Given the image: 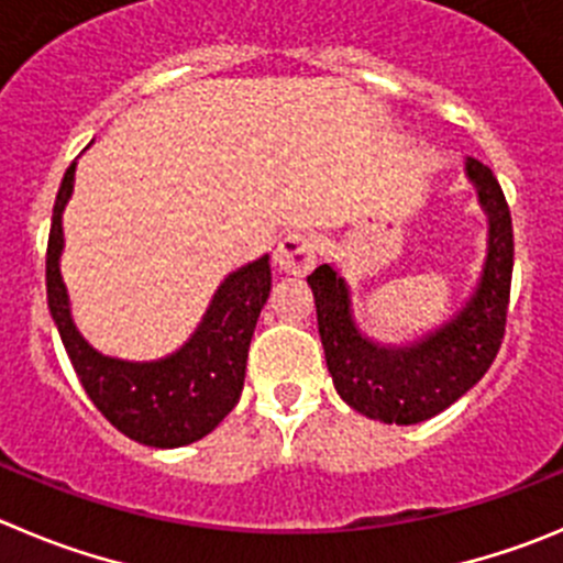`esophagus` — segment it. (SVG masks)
Listing matches in <instances>:
<instances>
[{
  "instance_id": "obj_1",
  "label": "esophagus",
  "mask_w": 563,
  "mask_h": 563,
  "mask_svg": "<svg viewBox=\"0 0 563 563\" xmlns=\"http://www.w3.org/2000/svg\"><path fill=\"white\" fill-rule=\"evenodd\" d=\"M319 244L311 233H302V230H291V233L283 235L277 241L275 250V264L280 266V272L286 275H306L317 264Z\"/></svg>"
}]
</instances>
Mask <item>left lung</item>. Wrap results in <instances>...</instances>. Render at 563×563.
<instances>
[{
    "label": "left lung",
    "instance_id": "1",
    "mask_svg": "<svg viewBox=\"0 0 563 563\" xmlns=\"http://www.w3.org/2000/svg\"><path fill=\"white\" fill-rule=\"evenodd\" d=\"M466 175L488 213V255L475 294L453 322L411 346H377L355 324L344 277L330 264L308 275L333 386L364 417L388 424L424 422L464 397L500 350L514 269L511 210L488 166L470 157Z\"/></svg>",
    "mask_w": 563,
    "mask_h": 563
}]
</instances>
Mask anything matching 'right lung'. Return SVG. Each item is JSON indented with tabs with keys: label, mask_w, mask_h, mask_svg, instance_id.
Segmentation results:
<instances>
[{
	"label": "right lung",
	"mask_w": 563,
	"mask_h": 563,
	"mask_svg": "<svg viewBox=\"0 0 563 563\" xmlns=\"http://www.w3.org/2000/svg\"><path fill=\"white\" fill-rule=\"evenodd\" d=\"M71 163L52 210L46 244V299L82 388L102 417L146 448H183L202 439L235 408L244 388L246 353L272 288L269 257L224 277L197 333L175 355L152 364L104 358L77 333L60 277L63 208L75 191Z\"/></svg>",
	"instance_id": "1"
}]
</instances>
